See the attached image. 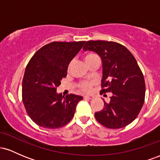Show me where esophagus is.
<instances>
[{
	"mask_svg": "<svg viewBox=\"0 0 160 160\" xmlns=\"http://www.w3.org/2000/svg\"><path fill=\"white\" fill-rule=\"evenodd\" d=\"M94 97L92 96V95H85V96L83 97L84 99H87V100H91V99H92Z\"/></svg>",
	"mask_w": 160,
	"mask_h": 160,
	"instance_id": "1",
	"label": "esophagus"
}]
</instances>
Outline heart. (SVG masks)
<instances>
[{"label":"heart","mask_w":160,"mask_h":160,"mask_svg":"<svg viewBox=\"0 0 160 160\" xmlns=\"http://www.w3.org/2000/svg\"><path fill=\"white\" fill-rule=\"evenodd\" d=\"M96 57H98V56L94 54V53H89V54H87L85 56V60L86 63H89V62L92 61L93 58H96ZM71 65V63L69 65L68 68H70ZM93 85H94V82L93 81H83V82H81L80 84H79V88H80L82 92H90Z\"/></svg>","instance_id":"obj_1"}]
</instances>
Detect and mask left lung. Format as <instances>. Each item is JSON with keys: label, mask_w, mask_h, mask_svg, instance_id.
<instances>
[{"label": "left lung", "mask_w": 160, "mask_h": 160, "mask_svg": "<svg viewBox=\"0 0 160 160\" xmlns=\"http://www.w3.org/2000/svg\"><path fill=\"white\" fill-rule=\"evenodd\" d=\"M83 50L99 55L102 61V90L111 92L102 111L95 113L97 121L109 128L125 127L136 119L144 102V75L136 59L124 46L113 41L89 40Z\"/></svg>", "instance_id": "1"}]
</instances>
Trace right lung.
Here are the masks:
<instances>
[{"label": "right lung", "instance_id": "add662e5", "mask_svg": "<svg viewBox=\"0 0 160 160\" xmlns=\"http://www.w3.org/2000/svg\"><path fill=\"white\" fill-rule=\"evenodd\" d=\"M86 41L52 42L34 53L25 68L22 80V102L33 122L43 128H58L74 117L82 96L65 97L56 92L67 76L69 63Z\"/></svg>", "mask_w": 160, "mask_h": 160}]
</instances>
